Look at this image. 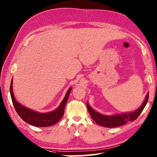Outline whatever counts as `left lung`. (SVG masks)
<instances>
[{
  "mask_svg": "<svg viewBox=\"0 0 157 157\" xmlns=\"http://www.w3.org/2000/svg\"><path fill=\"white\" fill-rule=\"evenodd\" d=\"M148 96L149 94L148 93L142 105L133 112L117 114L113 115V116H106V115L99 113L95 110H94L89 105L88 102L86 103V106H87V109L90 117L96 124L99 125V126L106 128H115L126 124L129 121H132L136 119L140 116L146 105H147L148 100Z\"/></svg>",
  "mask_w": 157,
  "mask_h": 157,
  "instance_id": "8db88e82",
  "label": "left lung"
}]
</instances>
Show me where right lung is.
<instances>
[{
    "mask_svg": "<svg viewBox=\"0 0 157 157\" xmlns=\"http://www.w3.org/2000/svg\"><path fill=\"white\" fill-rule=\"evenodd\" d=\"M71 90L72 87H70L57 109L51 112L40 113L23 106L15 99L13 90V79L11 80L10 86V97H11L13 104L17 113L23 121L36 127L51 126L60 120L64 113V107L68 101Z\"/></svg>",
    "mask_w": 157,
    "mask_h": 157,
    "instance_id": "right-lung-1",
    "label": "right lung"
}]
</instances>
